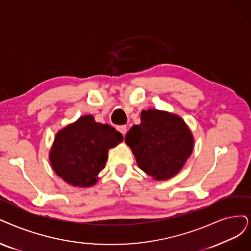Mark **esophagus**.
Returning <instances> with one entry per match:
<instances>
[{"instance_id": "34e87169", "label": "esophagus", "mask_w": 251, "mask_h": 251, "mask_svg": "<svg viewBox=\"0 0 251 251\" xmlns=\"http://www.w3.org/2000/svg\"><path fill=\"white\" fill-rule=\"evenodd\" d=\"M117 131L125 136L127 132V127H126V126H117Z\"/></svg>"}]
</instances>
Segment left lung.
Returning a JSON list of instances; mask_svg holds the SVG:
<instances>
[{
    "label": "left lung",
    "mask_w": 251,
    "mask_h": 251,
    "mask_svg": "<svg viewBox=\"0 0 251 251\" xmlns=\"http://www.w3.org/2000/svg\"><path fill=\"white\" fill-rule=\"evenodd\" d=\"M140 116L141 124L126 135L138 167L156 181L174 177L193 152L192 131L182 117L163 110H142Z\"/></svg>",
    "instance_id": "obj_1"
}]
</instances>
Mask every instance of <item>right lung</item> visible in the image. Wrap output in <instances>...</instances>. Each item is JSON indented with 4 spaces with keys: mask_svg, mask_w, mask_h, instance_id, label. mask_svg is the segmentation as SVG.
<instances>
[{
    "mask_svg": "<svg viewBox=\"0 0 251 251\" xmlns=\"http://www.w3.org/2000/svg\"><path fill=\"white\" fill-rule=\"evenodd\" d=\"M123 140L111 126L97 123L91 114L83 115L56 133L49 151L50 164L68 184L91 187L105 168L109 149Z\"/></svg>",
    "mask_w": 251,
    "mask_h": 251,
    "instance_id": "right-lung-1",
    "label": "right lung"
}]
</instances>
